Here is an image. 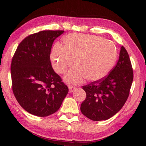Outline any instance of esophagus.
I'll return each mask as SVG.
<instances>
[{
    "label": "esophagus",
    "instance_id": "obj_1",
    "mask_svg": "<svg viewBox=\"0 0 146 146\" xmlns=\"http://www.w3.org/2000/svg\"><path fill=\"white\" fill-rule=\"evenodd\" d=\"M75 90H76L75 88L71 87V86H70V87H69V92L70 93H72L73 91H74Z\"/></svg>",
    "mask_w": 146,
    "mask_h": 146
}]
</instances>
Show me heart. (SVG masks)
<instances>
[{
  "mask_svg": "<svg viewBox=\"0 0 146 146\" xmlns=\"http://www.w3.org/2000/svg\"><path fill=\"white\" fill-rule=\"evenodd\" d=\"M61 42L62 48L56 44L51 50V62L56 72L63 74L75 59L76 65L64 76L70 84H80L86 78L90 82L101 80L117 60L115 45L101 36L73 33L64 36Z\"/></svg>",
  "mask_w": 146,
  "mask_h": 146,
  "instance_id": "heart-1",
  "label": "heart"
}]
</instances>
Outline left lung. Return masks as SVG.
<instances>
[{"mask_svg":"<svg viewBox=\"0 0 146 146\" xmlns=\"http://www.w3.org/2000/svg\"><path fill=\"white\" fill-rule=\"evenodd\" d=\"M133 80L129 56L122 46L118 62L110 74L101 80L83 86L86 98L81 104V112L93 121L106 120L112 117L126 102Z\"/></svg>","mask_w":146,"mask_h":146,"instance_id":"1","label":"left lung"}]
</instances>
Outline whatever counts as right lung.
<instances>
[{
    "label": "right lung",
    "instance_id": "add662e5",
    "mask_svg": "<svg viewBox=\"0 0 146 146\" xmlns=\"http://www.w3.org/2000/svg\"><path fill=\"white\" fill-rule=\"evenodd\" d=\"M63 33L46 30L29 35L19 44L12 58L13 94L19 104L33 115L53 114L68 93L49 58L54 40Z\"/></svg>",
    "mask_w": 146,
    "mask_h": 146
}]
</instances>
